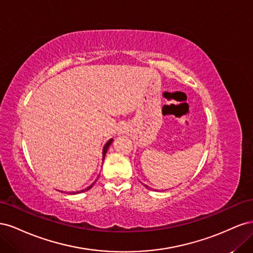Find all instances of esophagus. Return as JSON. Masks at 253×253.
<instances>
[{
	"mask_svg": "<svg viewBox=\"0 0 253 253\" xmlns=\"http://www.w3.org/2000/svg\"><path fill=\"white\" fill-rule=\"evenodd\" d=\"M119 133H120V134H122V133H125V129H120V131H119Z\"/></svg>",
	"mask_w": 253,
	"mask_h": 253,
	"instance_id": "34e87169",
	"label": "esophagus"
}]
</instances>
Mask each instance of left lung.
Segmentation results:
<instances>
[{
	"mask_svg": "<svg viewBox=\"0 0 253 253\" xmlns=\"http://www.w3.org/2000/svg\"><path fill=\"white\" fill-rule=\"evenodd\" d=\"M142 185H143V186H144V187H145V188H148V189H150V188H149V187H148V186H147V185H144V183H142Z\"/></svg>",
	"mask_w": 253,
	"mask_h": 253,
	"instance_id": "8db88e82",
	"label": "left lung"
}]
</instances>
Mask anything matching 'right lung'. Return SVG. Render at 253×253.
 Returning a JSON list of instances; mask_svg holds the SVG:
<instances>
[{"instance_id": "1", "label": "right lung", "mask_w": 253, "mask_h": 253, "mask_svg": "<svg viewBox=\"0 0 253 253\" xmlns=\"http://www.w3.org/2000/svg\"><path fill=\"white\" fill-rule=\"evenodd\" d=\"M113 142V139H110L108 142L105 143V145L103 147V150H102V156H103V159H104V157H105V154H106V152H108V149L110 148V145H111V143ZM96 182V181H95ZM95 182H93L91 183V185L89 186V187H87L86 189H84V190H81V191H77V192H73V194H77V193H81V192H84V191H87V190H89L91 187L94 186V183ZM70 194H72V193H70Z\"/></svg>"}]
</instances>
